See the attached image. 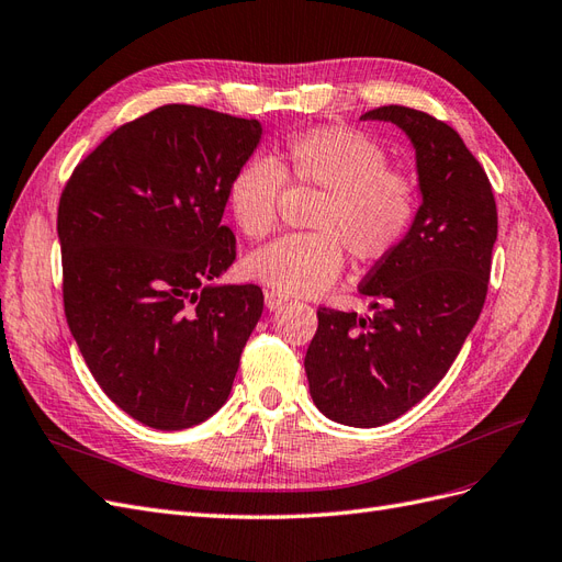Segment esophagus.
Returning <instances> with one entry per match:
<instances>
[{"label":"esophagus","mask_w":562,"mask_h":562,"mask_svg":"<svg viewBox=\"0 0 562 562\" xmlns=\"http://www.w3.org/2000/svg\"><path fill=\"white\" fill-rule=\"evenodd\" d=\"M285 300H288V297H285L283 293L274 291V288H269V291H265V304H267V310H277V307H281V304H283Z\"/></svg>","instance_id":"1"}]
</instances>
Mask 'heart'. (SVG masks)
Masks as SVG:
<instances>
[{"instance_id": "obj_1", "label": "heart", "mask_w": 562, "mask_h": 562, "mask_svg": "<svg viewBox=\"0 0 562 562\" xmlns=\"http://www.w3.org/2000/svg\"><path fill=\"white\" fill-rule=\"evenodd\" d=\"M285 182L321 192L307 234H285L246 258V274L288 295H318L339 279L345 250L353 262L391 258L411 236L422 187L413 171L349 126L304 128L281 143L277 159L250 157L227 187L232 220L248 239L277 227Z\"/></svg>"}]
</instances>
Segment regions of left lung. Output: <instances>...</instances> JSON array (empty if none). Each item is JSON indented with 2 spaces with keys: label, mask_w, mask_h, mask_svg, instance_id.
Returning <instances> with one entry per match:
<instances>
[{
  "label": "left lung",
  "mask_w": 562,
  "mask_h": 562,
  "mask_svg": "<svg viewBox=\"0 0 562 562\" xmlns=\"http://www.w3.org/2000/svg\"><path fill=\"white\" fill-rule=\"evenodd\" d=\"M361 119L396 124L413 140L422 206L405 244L359 285L378 312L318 307L304 370L323 415L368 429L411 411L457 359L485 304L497 203L483 166L446 122L403 105Z\"/></svg>",
  "instance_id": "left-lung-1"
}]
</instances>
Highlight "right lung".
<instances>
[{"mask_svg": "<svg viewBox=\"0 0 562 562\" xmlns=\"http://www.w3.org/2000/svg\"><path fill=\"white\" fill-rule=\"evenodd\" d=\"M260 135L258 119L164 105L110 133L60 194L67 326L100 389L151 429L223 407L262 316L260 285H213L236 258L227 187Z\"/></svg>", "mask_w": 562, "mask_h": 562, "instance_id": "1", "label": "right lung"}]
</instances>
